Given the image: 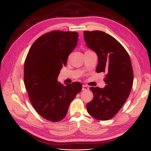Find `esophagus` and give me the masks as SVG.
Returning <instances> with one entry per match:
<instances>
[{"mask_svg":"<svg viewBox=\"0 0 151 151\" xmlns=\"http://www.w3.org/2000/svg\"><path fill=\"white\" fill-rule=\"evenodd\" d=\"M82 90L83 91H87V90H89V88L88 87V86H86L85 85H83L82 86Z\"/></svg>","mask_w":151,"mask_h":151,"instance_id":"obj_1","label":"esophagus"}]
</instances>
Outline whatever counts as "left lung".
Returning a JSON list of instances; mask_svg holds the SVG:
<instances>
[{"label": "left lung", "instance_id": "obj_1", "mask_svg": "<svg viewBox=\"0 0 151 151\" xmlns=\"http://www.w3.org/2000/svg\"><path fill=\"white\" fill-rule=\"evenodd\" d=\"M87 46L98 56L96 71L106 73L104 88H90L93 99L86 105L89 114L97 120L111 119L123 106L132 88L134 75L129 54L123 45L104 32L84 31Z\"/></svg>", "mask_w": 151, "mask_h": 151}]
</instances>
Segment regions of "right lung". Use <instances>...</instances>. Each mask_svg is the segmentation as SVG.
<instances>
[{"mask_svg": "<svg viewBox=\"0 0 151 151\" xmlns=\"http://www.w3.org/2000/svg\"><path fill=\"white\" fill-rule=\"evenodd\" d=\"M78 37L75 32L55 30L43 34L33 43L25 60L24 82L28 97L35 110L48 121L62 120L82 88L78 82L64 86L57 80L77 45Z\"/></svg>", "mask_w": 151, "mask_h": 151, "instance_id": "right-lung-1", "label": "right lung"}]
</instances>
